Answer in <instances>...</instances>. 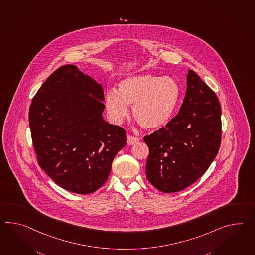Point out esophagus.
Segmentation results:
<instances>
[{
  "instance_id": "1",
  "label": "esophagus",
  "mask_w": 255,
  "mask_h": 255,
  "mask_svg": "<svg viewBox=\"0 0 255 255\" xmlns=\"http://www.w3.org/2000/svg\"><path fill=\"white\" fill-rule=\"evenodd\" d=\"M137 141H139V138H137V137H134V136H127V143H128L129 145H131V144H134V143H135V142H137Z\"/></svg>"
}]
</instances>
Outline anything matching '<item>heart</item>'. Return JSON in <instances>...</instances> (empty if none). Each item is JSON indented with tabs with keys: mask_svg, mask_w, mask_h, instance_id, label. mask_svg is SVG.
<instances>
[{
	"mask_svg": "<svg viewBox=\"0 0 255 255\" xmlns=\"http://www.w3.org/2000/svg\"><path fill=\"white\" fill-rule=\"evenodd\" d=\"M181 98V87L176 79L155 74L130 76L119 83V91L109 90L105 107L115 124L129 115L133 105L134 119L148 130H159L169 124Z\"/></svg>",
	"mask_w": 255,
	"mask_h": 255,
	"instance_id": "1",
	"label": "heart"
}]
</instances>
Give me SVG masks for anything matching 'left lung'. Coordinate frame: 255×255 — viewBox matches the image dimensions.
Wrapping results in <instances>:
<instances>
[{"label":"left lung","instance_id":"8db88e82","mask_svg":"<svg viewBox=\"0 0 255 255\" xmlns=\"http://www.w3.org/2000/svg\"><path fill=\"white\" fill-rule=\"evenodd\" d=\"M178 114L143 137L149 147L146 176L164 193L181 191L210 167L221 146V109L215 92L193 70Z\"/></svg>","mask_w":255,"mask_h":255}]
</instances>
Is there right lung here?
I'll return each instance as SVG.
<instances>
[{
	"label": "right lung",
	"instance_id": "1",
	"mask_svg": "<svg viewBox=\"0 0 255 255\" xmlns=\"http://www.w3.org/2000/svg\"><path fill=\"white\" fill-rule=\"evenodd\" d=\"M102 86L73 65L47 78L33 98L29 125L38 164L59 187L77 194L107 181L125 129L108 124Z\"/></svg>",
	"mask_w": 255,
	"mask_h": 255
}]
</instances>
